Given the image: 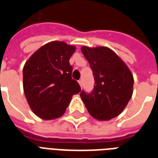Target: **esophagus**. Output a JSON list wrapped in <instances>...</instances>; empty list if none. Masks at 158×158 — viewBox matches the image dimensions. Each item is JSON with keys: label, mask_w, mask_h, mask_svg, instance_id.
<instances>
[{"label": "esophagus", "mask_w": 158, "mask_h": 158, "mask_svg": "<svg viewBox=\"0 0 158 158\" xmlns=\"http://www.w3.org/2000/svg\"><path fill=\"white\" fill-rule=\"evenodd\" d=\"M79 85H80V86L82 87V80H81V79H79Z\"/></svg>", "instance_id": "1"}]
</instances>
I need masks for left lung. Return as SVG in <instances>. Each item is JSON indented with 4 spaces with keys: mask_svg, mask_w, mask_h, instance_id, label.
<instances>
[{
    "mask_svg": "<svg viewBox=\"0 0 158 158\" xmlns=\"http://www.w3.org/2000/svg\"><path fill=\"white\" fill-rule=\"evenodd\" d=\"M81 51L89 63L95 83L91 94L82 91L80 97L93 118L108 121L118 116L132 98V72L108 47L82 46Z\"/></svg>",
    "mask_w": 158,
    "mask_h": 158,
    "instance_id": "obj_1",
    "label": "left lung"
}]
</instances>
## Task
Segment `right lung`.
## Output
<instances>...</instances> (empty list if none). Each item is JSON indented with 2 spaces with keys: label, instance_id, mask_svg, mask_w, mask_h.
<instances>
[{
  "label": "right lung",
  "instance_id": "obj_1",
  "mask_svg": "<svg viewBox=\"0 0 158 158\" xmlns=\"http://www.w3.org/2000/svg\"><path fill=\"white\" fill-rule=\"evenodd\" d=\"M76 48L63 41L44 44L29 58L23 68V89L31 109L44 120L64 114L74 94L80 92L71 78L69 59Z\"/></svg>",
  "mask_w": 158,
  "mask_h": 158
}]
</instances>
